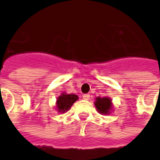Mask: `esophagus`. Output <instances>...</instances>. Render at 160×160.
I'll list each match as a JSON object with an SVG mask.
<instances>
[{
  "label": "esophagus",
  "instance_id": "34e87169",
  "mask_svg": "<svg viewBox=\"0 0 160 160\" xmlns=\"http://www.w3.org/2000/svg\"><path fill=\"white\" fill-rule=\"evenodd\" d=\"M85 100H89L90 99V94H83V96H82Z\"/></svg>",
  "mask_w": 160,
  "mask_h": 160
}]
</instances>
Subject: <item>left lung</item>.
Segmentation results:
<instances>
[{"mask_svg":"<svg viewBox=\"0 0 160 160\" xmlns=\"http://www.w3.org/2000/svg\"><path fill=\"white\" fill-rule=\"evenodd\" d=\"M95 106L101 114H109L111 109V100L109 98H97Z\"/></svg>","mask_w":160,"mask_h":160,"instance_id":"obj_1","label":"left lung"}]
</instances>
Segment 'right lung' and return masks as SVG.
I'll return each mask as SVG.
<instances>
[{"instance_id":"add662e5","label":"right lung","mask_w":160,"mask_h":160,"mask_svg":"<svg viewBox=\"0 0 160 160\" xmlns=\"http://www.w3.org/2000/svg\"><path fill=\"white\" fill-rule=\"evenodd\" d=\"M77 99H78V96L75 94L62 93L57 98V102H56L58 111L65 112L68 111Z\"/></svg>"}]
</instances>
